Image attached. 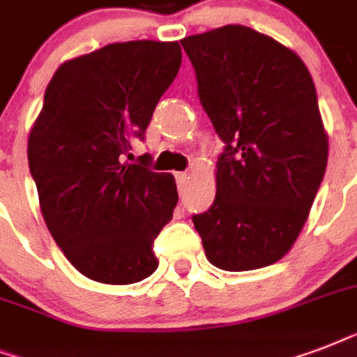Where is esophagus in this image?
Segmentation results:
<instances>
[{
	"label": "esophagus",
	"mask_w": 357,
	"mask_h": 357,
	"mask_svg": "<svg viewBox=\"0 0 357 357\" xmlns=\"http://www.w3.org/2000/svg\"><path fill=\"white\" fill-rule=\"evenodd\" d=\"M187 179H189V174L187 172H176V181H178L179 189H183V185Z\"/></svg>",
	"instance_id": "esophagus-1"
}]
</instances>
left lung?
<instances>
[{"label": "left lung", "instance_id": "8db88e82", "mask_svg": "<svg viewBox=\"0 0 357 357\" xmlns=\"http://www.w3.org/2000/svg\"><path fill=\"white\" fill-rule=\"evenodd\" d=\"M198 96L222 139L217 196L192 215L209 263L254 271L287 254L328 162L315 83L302 59L244 25L181 40Z\"/></svg>", "mask_w": 357, "mask_h": 357}]
</instances>
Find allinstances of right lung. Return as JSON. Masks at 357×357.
<instances>
[{
    "label": "right lung",
    "instance_id": "obj_1",
    "mask_svg": "<svg viewBox=\"0 0 357 357\" xmlns=\"http://www.w3.org/2000/svg\"><path fill=\"white\" fill-rule=\"evenodd\" d=\"M179 64L178 42H116L61 64L46 89L29 170L50 234L94 282L137 283L159 265L153 241L172 220L176 181L151 170L150 153L126 159Z\"/></svg>",
    "mask_w": 357,
    "mask_h": 357
}]
</instances>
